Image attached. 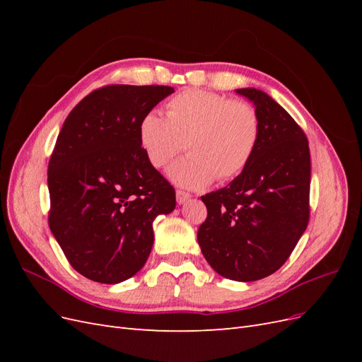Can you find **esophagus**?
<instances>
[{"label":"esophagus","instance_id":"esophagus-1","mask_svg":"<svg viewBox=\"0 0 362 362\" xmlns=\"http://www.w3.org/2000/svg\"><path fill=\"white\" fill-rule=\"evenodd\" d=\"M190 198H192V196H190L189 193H185V192H182V190H177V202H178L180 205L185 204Z\"/></svg>","mask_w":362,"mask_h":362}]
</instances>
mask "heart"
Returning <instances> with one entry per match:
<instances>
[{
    "label": "heart",
    "instance_id": "heart-1",
    "mask_svg": "<svg viewBox=\"0 0 362 362\" xmlns=\"http://www.w3.org/2000/svg\"><path fill=\"white\" fill-rule=\"evenodd\" d=\"M259 116L245 101L199 89L184 90L166 103V117L149 110L139 120V145L152 168H163L182 146L189 156L175 161L168 177L185 189H204L216 177L231 180L255 154Z\"/></svg>",
    "mask_w": 362,
    "mask_h": 362
}]
</instances>
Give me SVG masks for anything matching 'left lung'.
I'll use <instances>...</instances> for the list:
<instances>
[{"label": "left lung", "mask_w": 362, "mask_h": 362, "mask_svg": "<svg viewBox=\"0 0 362 362\" xmlns=\"http://www.w3.org/2000/svg\"><path fill=\"white\" fill-rule=\"evenodd\" d=\"M255 105V154L226 187L202 196L206 221L198 243L218 275L252 282L287 261L310 218L311 158L300 127L266 92L237 89Z\"/></svg>", "instance_id": "left-lung-1"}]
</instances>
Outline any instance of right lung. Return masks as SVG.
I'll return each mask as SVG.
<instances>
[{
  "label": "right lung",
  "mask_w": 362,
  "mask_h": 362,
  "mask_svg": "<svg viewBox=\"0 0 362 362\" xmlns=\"http://www.w3.org/2000/svg\"><path fill=\"white\" fill-rule=\"evenodd\" d=\"M175 90L105 86L64 120L48 164L49 228L87 279L119 284L145 266L152 222L175 210V190L139 145V120Z\"/></svg>",
  "instance_id": "1"
}]
</instances>
